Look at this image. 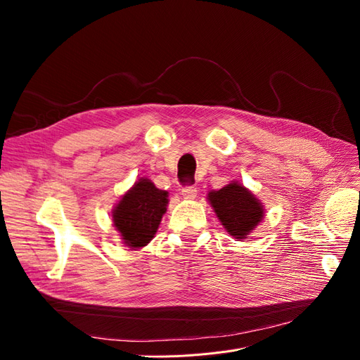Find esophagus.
Wrapping results in <instances>:
<instances>
[{"mask_svg": "<svg viewBox=\"0 0 360 360\" xmlns=\"http://www.w3.org/2000/svg\"><path fill=\"white\" fill-rule=\"evenodd\" d=\"M181 195L186 200H193L195 197H197V188H195V186H184L181 189Z\"/></svg>", "mask_w": 360, "mask_h": 360, "instance_id": "1", "label": "esophagus"}]
</instances>
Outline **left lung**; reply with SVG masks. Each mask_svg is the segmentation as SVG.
<instances>
[{
	"mask_svg": "<svg viewBox=\"0 0 360 360\" xmlns=\"http://www.w3.org/2000/svg\"><path fill=\"white\" fill-rule=\"evenodd\" d=\"M207 201L226 233L242 242L264 219L263 202L237 180L217 191H210L207 193Z\"/></svg>",
	"mask_w": 360,
	"mask_h": 360,
	"instance_id": "left-lung-1",
	"label": "left lung"
}]
</instances>
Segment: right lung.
<instances>
[{"instance_id": "right-lung-1", "label": "right lung", "mask_w": 360, "mask_h": 360, "mask_svg": "<svg viewBox=\"0 0 360 360\" xmlns=\"http://www.w3.org/2000/svg\"><path fill=\"white\" fill-rule=\"evenodd\" d=\"M168 202L167 191L158 189L147 177L138 179L111 212L112 224L123 243L136 250L153 240Z\"/></svg>"}]
</instances>
